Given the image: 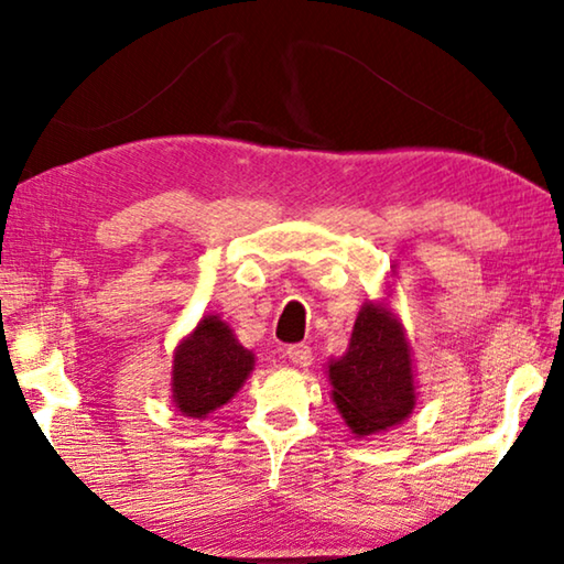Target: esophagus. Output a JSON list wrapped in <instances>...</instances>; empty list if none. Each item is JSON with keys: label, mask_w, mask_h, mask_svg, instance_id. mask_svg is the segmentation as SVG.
<instances>
[{"label": "esophagus", "mask_w": 564, "mask_h": 564, "mask_svg": "<svg viewBox=\"0 0 564 564\" xmlns=\"http://www.w3.org/2000/svg\"><path fill=\"white\" fill-rule=\"evenodd\" d=\"M288 359L294 364V367H310L312 349L307 344H292V347H288Z\"/></svg>", "instance_id": "esophagus-1"}]
</instances>
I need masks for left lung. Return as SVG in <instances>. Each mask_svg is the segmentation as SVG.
Wrapping results in <instances>:
<instances>
[{
	"mask_svg": "<svg viewBox=\"0 0 564 564\" xmlns=\"http://www.w3.org/2000/svg\"><path fill=\"white\" fill-rule=\"evenodd\" d=\"M329 381L332 399L357 436L401 423L416 403L401 324L377 304H364L347 354L329 364Z\"/></svg>",
	"mask_w": 564,
	"mask_h": 564,
	"instance_id": "1",
	"label": "left lung"
}]
</instances>
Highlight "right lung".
Masks as SVG:
<instances>
[{
  "label": "right lung",
  "instance_id": "obj_1",
  "mask_svg": "<svg viewBox=\"0 0 564 564\" xmlns=\"http://www.w3.org/2000/svg\"><path fill=\"white\" fill-rule=\"evenodd\" d=\"M254 367L247 351L220 317H205L175 351L173 401L183 416L205 419L242 387Z\"/></svg>",
  "mask_w": 564,
  "mask_h": 564
}]
</instances>
